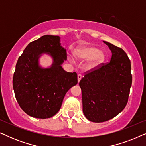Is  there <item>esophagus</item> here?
<instances>
[{
	"label": "esophagus",
	"mask_w": 146,
	"mask_h": 146,
	"mask_svg": "<svg viewBox=\"0 0 146 146\" xmlns=\"http://www.w3.org/2000/svg\"><path fill=\"white\" fill-rule=\"evenodd\" d=\"M81 79H82V75L78 74V83L80 82V81Z\"/></svg>",
	"instance_id": "1"
}]
</instances>
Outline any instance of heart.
<instances>
[{
    "label": "heart",
    "mask_w": 146,
    "mask_h": 146,
    "mask_svg": "<svg viewBox=\"0 0 146 146\" xmlns=\"http://www.w3.org/2000/svg\"><path fill=\"white\" fill-rule=\"evenodd\" d=\"M73 56L79 61L87 60L85 64L86 70H90L99 66L105 60V54L92 45L80 46L73 51Z\"/></svg>",
    "instance_id": "b5f03b06"
}]
</instances>
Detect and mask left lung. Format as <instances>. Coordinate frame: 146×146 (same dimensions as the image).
I'll list each match as a JSON object with an SVG mask.
<instances>
[{"label":"left lung","instance_id":"8db88e82","mask_svg":"<svg viewBox=\"0 0 146 146\" xmlns=\"http://www.w3.org/2000/svg\"><path fill=\"white\" fill-rule=\"evenodd\" d=\"M104 42L111 51L110 61L86 72L79 83L84 114L96 123L112 119L124 109L132 82L131 62L126 53L112 44Z\"/></svg>","mask_w":146,"mask_h":146}]
</instances>
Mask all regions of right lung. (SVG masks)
Returning a JSON list of instances; mask_svg holds the SVG:
<instances>
[{"instance_id":"add662e5","label":"right lung","mask_w":146,"mask_h":146,"mask_svg":"<svg viewBox=\"0 0 146 146\" xmlns=\"http://www.w3.org/2000/svg\"><path fill=\"white\" fill-rule=\"evenodd\" d=\"M58 36L44 35L29 43L19 58L13 76V89L22 110L30 116L46 119L56 114L65 94L78 83L77 74L62 67L66 49ZM42 53L53 58V64L44 69L38 59Z\"/></svg>"}]
</instances>
